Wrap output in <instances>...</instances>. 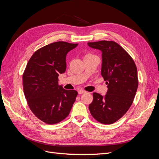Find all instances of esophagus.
<instances>
[{"mask_svg": "<svg viewBox=\"0 0 159 159\" xmlns=\"http://www.w3.org/2000/svg\"><path fill=\"white\" fill-rule=\"evenodd\" d=\"M78 93L79 94H84V93H86V91L84 90H79L78 91Z\"/></svg>", "mask_w": 159, "mask_h": 159, "instance_id": "esophagus-1", "label": "esophagus"}]
</instances>
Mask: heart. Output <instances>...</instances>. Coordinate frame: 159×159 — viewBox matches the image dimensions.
<instances>
[{"label":"heart","mask_w":159,"mask_h":159,"mask_svg":"<svg viewBox=\"0 0 159 159\" xmlns=\"http://www.w3.org/2000/svg\"><path fill=\"white\" fill-rule=\"evenodd\" d=\"M90 55V54H87V55ZM86 55H85V56H86Z\"/></svg>","instance_id":"1"}]
</instances>
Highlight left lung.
<instances>
[{"instance_id": "1", "label": "left lung", "mask_w": 159, "mask_h": 159, "mask_svg": "<svg viewBox=\"0 0 159 159\" xmlns=\"http://www.w3.org/2000/svg\"><path fill=\"white\" fill-rule=\"evenodd\" d=\"M89 47L102 52L101 75L107 85L105 96L93 93L89 110L103 124L120 119L131 106L138 87L135 62L126 51L113 41L89 42Z\"/></svg>"}]
</instances>
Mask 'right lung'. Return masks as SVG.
<instances>
[{
	"label": "right lung",
	"instance_id": "obj_1",
	"mask_svg": "<svg viewBox=\"0 0 159 159\" xmlns=\"http://www.w3.org/2000/svg\"><path fill=\"white\" fill-rule=\"evenodd\" d=\"M78 43L57 42L39 49L23 74V89L28 106L38 119L53 125L67 117L78 93L58 84L66 70V56Z\"/></svg>",
	"mask_w": 159,
	"mask_h": 159
}]
</instances>
